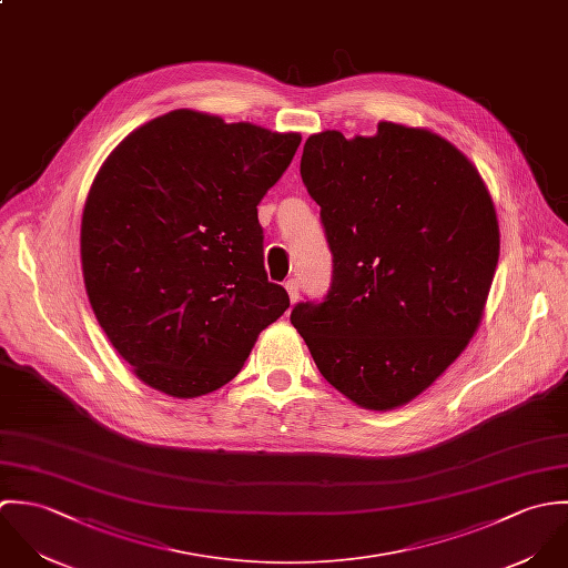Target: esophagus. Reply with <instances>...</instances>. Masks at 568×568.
<instances>
[{
	"label": "esophagus",
	"mask_w": 568,
	"mask_h": 568,
	"mask_svg": "<svg viewBox=\"0 0 568 568\" xmlns=\"http://www.w3.org/2000/svg\"><path fill=\"white\" fill-rule=\"evenodd\" d=\"M285 290H287V294H290V301L296 303V301H298V281H296V278H290V281L285 283Z\"/></svg>",
	"instance_id": "esophagus-1"
}]
</instances>
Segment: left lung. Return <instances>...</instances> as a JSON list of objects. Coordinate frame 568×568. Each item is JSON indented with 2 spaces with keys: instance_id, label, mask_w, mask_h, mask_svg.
Masks as SVG:
<instances>
[{
  "instance_id": "obj_1",
  "label": "left lung",
  "mask_w": 568,
  "mask_h": 568,
  "mask_svg": "<svg viewBox=\"0 0 568 568\" xmlns=\"http://www.w3.org/2000/svg\"><path fill=\"white\" fill-rule=\"evenodd\" d=\"M301 175L321 206L334 283L323 303H298L292 325L353 404L406 406L483 321L500 252L491 195L453 142L397 122L310 135Z\"/></svg>"
}]
</instances>
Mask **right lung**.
Masks as SVG:
<instances>
[{
	"label": "right lung",
	"instance_id": "obj_1",
	"mask_svg": "<svg viewBox=\"0 0 568 568\" xmlns=\"http://www.w3.org/2000/svg\"><path fill=\"white\" fill-rule=\"evenodd\" d=\"M298 144L294 131L175 110L99 169L81 220L85 292L146 386L178 399L222 388L290 307L263 267L256 206Z\"/></svg>",
	"mask_w": 568,
	"mask_h": 568
}]
</instances>
